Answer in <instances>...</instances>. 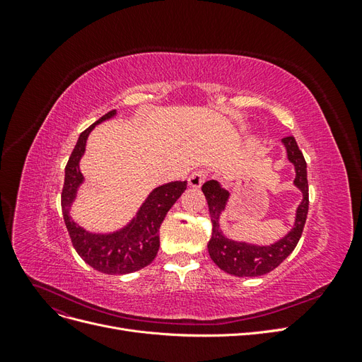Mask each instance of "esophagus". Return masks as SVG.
<instances>
[{
	"mask_svg": "<svg viewBox=\"0 0 362 362\" xmlns=\"http://www.w3.org/2000/svg\"><path fill=\"white\" fill-rule=\"evenodd\" d=\"M205 180H206V172L205 170H202V169L194 170V172L190 173V177H189V185L193 189H199L201 185L205 182Z\"/></svg>",
	"mask_w": 362,
	"mask_h": 362,
	"instance_id": "esophagus-1",
	"label": "esophagus"
}]
</instances>
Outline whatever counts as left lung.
Masks as SVG:
<instances>
[{
	"label": "left lung",
	"mask_w": 362,
	"mask_h": 362,
	"mask_svg": "<svg viewBox=\"0 0 362 362\" xmlns=\"http://www.w3.org/2000/svg\"><path fill=\"white\" fill-rule=\"evenodd\" d=\"M282 145L287 151V158L294 166L296 178L293 184L302 192V202L296 210L294 225L287 235L267 246H258L228 238L221 229V216L226 210L229 192L217 180H210L202 185L208 202V210L213 223L211 238L208 242V254L216 266L238 278L261 276L276 269L298 245L308 214V180H306V161L294 137H284Z\"/></svg>",
	"instance_id": "obj_1"
}]
</instances>
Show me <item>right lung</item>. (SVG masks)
<instances>
[{"label":"right lung","mask_w":362,"mask_h":362,"mask_svg":"<svg viewBox=\"0 0 362 362\" xmlns=\"http://www.w3.org/2000/svg\"><path fill=\"white\" fill-rule=\"evenodd\" d=\"M115 116L116 110L108 112L80 134L64 169L62 211L72 245L87 264L107 275H125L144 269L154 261L160 247V226L172 205L187 189V181H172L158 185L148 194L136 216L117 231L90 233L74 222L69 210L76 198V192L84 182L80 160L84 156L87 137L98 124Z\"/></svg>","instance_id":"1"}]
</instances>
